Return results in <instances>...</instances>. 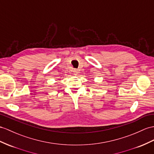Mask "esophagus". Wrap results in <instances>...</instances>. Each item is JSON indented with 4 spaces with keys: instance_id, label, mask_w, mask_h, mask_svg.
<instances>
[{
    "instance_id": "34e87169",
    "label": "esophagus",
    "mask_w": 154,
    "mask_h": 154,
    "mask_svg": "<svg viewBox=\"0 0 154 154\" xmlns=\"http://www.w3.org/2000/svg\"><path fill=\"white\" fill-rule=\"evenodd\" d=\"M77 73H78V72H77V71H74V74H77Z\"/></svg>"
}]
</instances>
